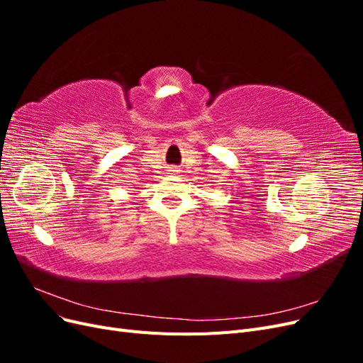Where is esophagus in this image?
<instances>
[{"label":"esophagus","mask_w":363,"mask_h":363,"mask_svg":"<svg viewBox=\"0 0 363 363\" xmlns=\"http://www.w3.org/2000/svg\"><path fill=\"white\" fill-rule=\"evenodd\" d=\"M172 172H177V169H171V172H169V174H172Z\"/></svg>","instance_id":"esophagus-1"}]
</instances>
